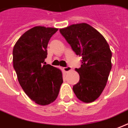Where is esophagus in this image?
I'll return each mask as SVG.
<instances>
[{"label": "esophagus", "mask_w": 128, "mask_h": 128, "mask_svg": "<svg viewBox=\"0 0 128 128\" xmlns=\"http://www.w3.org/2000/svg\"><path fill=\"white\" fill-rule=\"evenodd\" d=\"M72 70V67L71 66H66V67H64L63 68V70L65 72H68L69 71H70Z\"/></svg>", "instance_id": "1"}]
</instances>
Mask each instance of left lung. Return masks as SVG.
<instances>
[{
    "instance_id": "left-lung-1",
    "label": "left lung",
    "mask_w": 128,
    "mask_h": 128,
    "mask_svg": "<svg viewBox=\"0 0 128 128\" xmlns=\"http://www.w3.org/2000/svg\"><path fill=\"white\" fill-rule=\"evenodd\" d=\"M76 54L81 56V66L75 70L78 82L73 86L77 98L84 103L95 101L104 90L112 69V51L105 38L86 23L60 29Z\"/></svg>"
}]
</instances>
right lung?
<instances>
[{
    "label": "right lung",
    "mask_w": 128,
    "mask_h": 128,
    "mask_svg": "<svg viewBox=\"0 0 128 128\" xmlns=\"http://www.w3.org/2000/svg\"><path fill=\"white\" fill-rule=\"evenodd\" d=\"M56 28L37 26L20 37L13 48V68L18 82L32 101L50 104L57 98L63 82L60 69L46 64L47 47Z\"/></svg>",
    "instance_id": "right-lung-1"
}]
</instances>
